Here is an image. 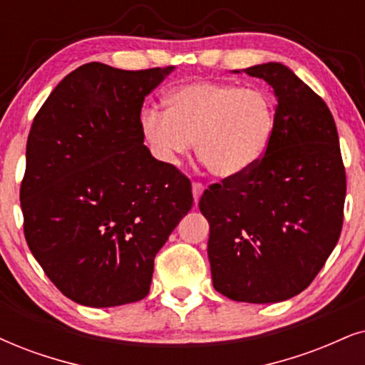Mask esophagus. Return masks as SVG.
Here are the masks:
<instances>
[{
	"instance_id": "obj_1",
	"label": "esophagus",
	"mask_w": 365,
	"mask_h": 365,
	"mask_svg": "<svg viewBox=\"0 0 365 365\" xmlns=\"http://www.w3.org/2000/svg\"><path fill=\"white\" fill-rule=\"evenodd\" d=\"M192 193H193V202H195V205H197L198 200H200L202 193H204V185H202L200 182H193Z\"/></svg>"
}]
</instances>
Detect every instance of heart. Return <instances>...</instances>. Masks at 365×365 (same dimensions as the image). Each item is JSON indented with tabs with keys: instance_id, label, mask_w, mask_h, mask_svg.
Instances as JSON below:
<instances>
[{
	"instance_id": "heart-1",
	"label": "heart",
	"mask_w": 365,
	"mask_h": 365,
	"mask_svg": "<svg viewBox=\"0 0 365 365\" xmlns=\"http://www.w3.org/2000/svg\"><path fill=\"white\" fill-rule=\"evenodd\" d=\"M167 109L141 114L151 153L177 165L192 150L217 178H239L264 158L274 135V101L261 89L224 82H192L170 91Z\"/></svg>"
}]
</instances>
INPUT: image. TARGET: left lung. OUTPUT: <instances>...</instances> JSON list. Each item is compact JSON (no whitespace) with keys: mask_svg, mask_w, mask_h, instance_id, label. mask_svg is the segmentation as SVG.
I'll use <instances>...</instances> for the list:
<instances>
[{"mask_svg":"<svg viewBox=\"0 0 365 365\" xmlns=\"http://www.w3.org/2000/svg\"><path fill=\"white\" fill-rule=\"evenodd\" d=\"M244 72L274 89L273 140L251 172L212 183L198 207L210 224L217 292L276 303L308 288L329 259L342 232L347 182L325 101L281 63Z\"/></svg>","mask_w":365,"mask_h":365,"instance_id":"obj_1","label":"left lung"}]
</instances>
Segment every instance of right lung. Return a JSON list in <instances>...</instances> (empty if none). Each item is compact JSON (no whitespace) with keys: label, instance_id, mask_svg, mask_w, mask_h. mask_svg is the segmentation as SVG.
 Returning <instances> with one entry per match:
<instances>
[{"label":"right lung","instance_id":"obj_1","mask_svg":"<svg viewBox=\"0 0 365 365\" xmlns=\"http://www.w3.org/2000/svg\"><path fill=\"white\" fill-rule=\"evenodd\" d=\"M172 71L86 63L31 124L20 188L25 239L50 281L81 305L145 298L156 252L192 209L190 180L143 145V103Z\"/></svg>","mask_w":365,"mask_h":365}]
</instances>
